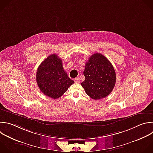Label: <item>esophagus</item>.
I'll return each mask as SVG.
<instances>
[{
    "instance_id": "esophagus-1",
    "label": "esophagus",
    "mask_w": 153,
    "mask_h": 153,
    "mask_svg": "<svg viewBox=\"0 0 153 153\" xmlns=\"http://www.w3.org/2000/svg\"><path fill=\"white\" fill-rule=\"evenodd\" d=\"M74 82L77 83H80V79L78 78H76V79H74Z\"/></svg>"
}]
</instances>
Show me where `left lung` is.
Instances as JSON below:
<instances>
[{"label": "left lung", "mask_w": 153, "mask_h": 153, "mask_svg": "<svg viewBox=\"0 0 153 153\" xmlns=\"http://www.w3.org/2000/svg\"><path fill=\"white\" fill-rule=\"evenodd\" d=\"M85 80L81 83L86 93L92 99L106 97L114 89L116 74L110 61L102 54L95 53L85 64Z\"/></svg>", "instance_id": "left-lung-1"}]
</instances>
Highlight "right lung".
I'll list each match as a JSON object with an SVG mask.
<instances>
[{
    "label": "right lung",
    "mask_w": 153,
    "mask_h": 153,
    "mask_svg": "<svg viewBox=\"0 0 153 153\" xmlns=\"http://www.w3.org/2000/svg\"><path fill=\"white\" fill-rule=\"evenodd\" d=\"M36 80L41 91L53 99L61 97L74 83L64 71L62 61L56 54L48 56L39 65Z\"/></svg>",
    "instance_id": "right-lung-1"
}]
</instances>
